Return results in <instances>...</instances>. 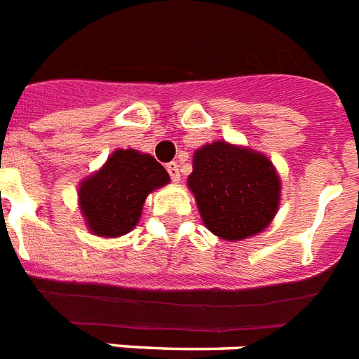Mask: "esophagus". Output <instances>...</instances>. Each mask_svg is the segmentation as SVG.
Returning <instances> with one entry per match:
<instances>
[{
    "instance_id": "34e87169",
    "label": "esophagus",
    "mask_w": 359,
    "mask_h": 359,
    "mask_svg": "<svg viewBox=\"0 0 359 359\" xmlns=\"http://www.w3.org/2000/svg\"><path fill=\"white\" fill-rule=\"evenodd\" d=\"M167 172L171 175L172 182H179L180 171H179V163H177V161H171V163H167Z\"/></svg>"
}]
</instances>
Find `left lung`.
I'll return each mask as SVG.
<instances>
[{"label":"left lung","mask_w":359,"mask_h":359,"mask_svg":"<svg viewBox=\"0 0 359 359\" xmlns=\"http://www.w3.org/2000/svg\"><path fill=\"white\" fill-rule=\"evenodd\" d=\"M188 188L207 230L224 241L264 232L281 200L280 172L262 152L215 140L194 152Z\"/></svg>","instance_id":"obj_1"}]
</instances>
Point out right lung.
Wrapping results in <instances>:
<instances>
[{"instance_id": "right-lung-1", "label": "right lung", "mask_w": 359, "mask_h": 359, "mask_svg": "<svg viewBox=\"0 0 359 359\" xmlns=\"http://www.w3.org/2000/svg\"><path fill=\"white\" fill-rule=\"evenodd\" d=\"M169 172L150 154L114 150L78 187L79 213L98 238H119L137 226L146 198L169 184Z\"/></svg>"}]
</instances>
